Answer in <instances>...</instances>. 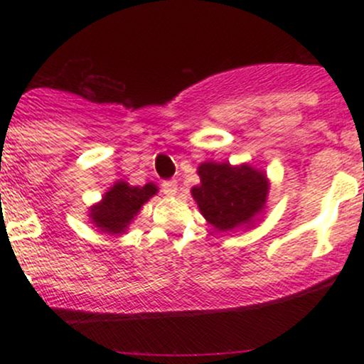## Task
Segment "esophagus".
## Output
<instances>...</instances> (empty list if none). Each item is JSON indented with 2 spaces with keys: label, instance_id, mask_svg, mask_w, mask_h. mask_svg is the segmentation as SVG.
I'll list each match as a JSON object with an SVG mask.
<instances>
[{
  "label": "esophagus",
  "instance_id": "obj_1",
  "mask_svg": "<svg viewBox=\"0 0 364 364\" xmlns=\"http://www.w3.org/2000/svg\"><path fill=\"white\" fill-rule=\"evenodd\" d=\"M162 191L166 195H176L178 193V181L176 179H168V181L162 183Z\"/></svg>",
  "mask_w": 364,
  "mask_h": 364
}]
</instances>
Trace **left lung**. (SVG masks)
<instances>
[{
  "instance_id": "1",
  "label": "left lung",
  "mask_w": 364,
  "mask_h": 364,
  "mask_svg": "<svg viewBox=\"0 0 364 364\" xmlns=\"http://www.w3.org/2000/svg\"><path fill=\"white\" fill-rule=\"evenodd\" d=\"M198 176L200 185L191 195L203 217L219 231L250 223L265 205L269 183L252 166L205 162L198 168Z\"/></svg>"
}]
</instances>
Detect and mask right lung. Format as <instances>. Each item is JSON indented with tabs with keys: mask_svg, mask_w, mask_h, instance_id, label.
Segmentation results:
<instances>
[{
	"mask_svg": "<svg viewBox=\"0 0 364 364\" xmlns=\"http://www.w3.org/2000/svg\"><path fill=\"white\" fill-rule=\"evenodd\" d=\"M157 186L147 183L145 186H129L119 181L104 195L102 202L92 208L90 217L97 228L104 232L119 235L124 232L127 225L139 214L140 207L156 195Z\"/></svg>",
	"mask_w": 364,
	"mask_h": 364,
	"instance_id": "obj_1",
	"label": "right lung"
}]
</instances>
